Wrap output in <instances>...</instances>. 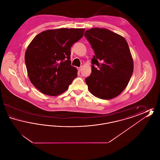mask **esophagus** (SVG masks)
<instances>
[{"instance_id": "1", "label": "esophagus", "mask_w": 160, "mask_h": 160, "mask_svg": "<svg viewBox=\"0 0 160 160\" xmlns=\"http://www.w3.org/2000/svg\"><path fill=\"white\" fill-rule=\"evenodd\" d=\"M77 69H78V71L79 72H80L81 70H82V67H78V68H77Z\"/></svg>"}]
</instances>
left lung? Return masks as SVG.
Listing matches in <instances>:
<instances>
[{"mask_svg": "<svg viewBox=\"0 0 160 160\" xmlns=\"http://www.w3.org/2000/svg\"><path fill=\"white\" fill-rule=\"evenodd\" d=\"M84 36L94 50L92 73L85 80L93 95L102 99H113L126 88L132 76L134 63L129 46L120 35L105 28H95Z\"/></svg>", "mask_w": 160, "mask_h": 160, "instance_id": "1", "label": "left lung"}]
</instances>
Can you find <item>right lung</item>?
Returning a JSON list of instances; mask_svg holds the SVG:
<instances>
[{
	"label": "right lung",
	"instance_id": "obj_1",
	"mask_svg": "<svg viewBox=\"0 0 160 160\" xmlns=\"http://www.w3.org/2000/svg\"><path fill=\"white\" fill-rule=\"evenodd\" d=\"M84 29L61 28L39 33L28 47L24 59L28 77L41 93L57 96L77 76L71 66V47L83 37Z\"/></svg>",
	"mask_w": 160,
	"mask_h": 160
}]
</instances>
